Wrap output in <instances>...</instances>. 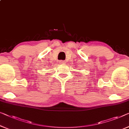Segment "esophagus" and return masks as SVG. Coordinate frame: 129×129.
Wrapping results in <instances>:
<instances>
[{
	"label": "esophagus",
	"instance_id": "34e87169",
	"mask_svg": "<svg viewBox=\"0 0 129 129\" xmlns=\"http://www.w3.org/2000/svg\"><path fill=\"white\" fill-rule=\"evenodd\" d=\"M59 64H62V65H64L66 64V62H65V61H62V60H60L59 61Z\"/></svg>",
	"mask_w": 129,
	"mask_h": 129
}]
</instances>
